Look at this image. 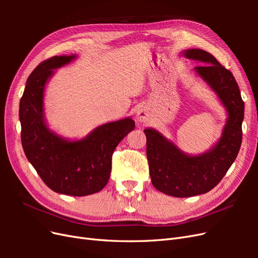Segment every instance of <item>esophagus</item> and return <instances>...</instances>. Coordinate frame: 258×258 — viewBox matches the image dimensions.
<instances>
[{
    "label": "esophagus",
    "instance_id": "obj_1",
    "mask_svg": "<svg viewBox=\"0 0 258 258\" xmlns=\"http://www.w3.org/2000/svg\"><path fill=\"white\" fill-rule=\"evenodd\" d=\"M151 113L146 107H140L137 112V120L140 122H145L150 120Z\"/></svg>",
    "mask_w": 258,
    "mask_h": 258
}]
</instances>
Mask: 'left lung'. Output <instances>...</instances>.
I'll list each match as a JSON object with an SVG mask.
<instances>
[{
	"instance_id": "1",
	"label": "left lung",
	"mask_w": 258,
	"mask_h": 258,
	"mask_svg": "<svg viewBox=\"0 0 258 258\" xmlns=\"http://www.w3.org/2000/svg\"><path fill=\"white\" fill-rule=\"evenodd\" d=\"M184 56L200 61L195 68L221 99L228 113L223 136L212 150L188 156L154 129H145L146 156L152 183L169 196L185 198L206 194L222 181L237 158L242 142L244 102L229 70L206 50L188 49Z\"/></svg>"
}]
</instances>
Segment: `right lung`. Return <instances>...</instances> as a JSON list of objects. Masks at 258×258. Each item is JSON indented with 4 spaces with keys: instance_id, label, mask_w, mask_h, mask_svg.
Instances as JSON below:
<instances>
[{
    "instance_id": "obj_1",
    "label": "right lung",
    "mask_w": 258,
    "mask_h": 258,
    "mask_svg": "<svg viewBox=\"0 0 258 258\" xmlns=\"http://www.w3.org/2000/svg\"><path fill=\"white\" fill-rule=\"evenodd\" d=\"M74 58L54 56L33 70L20 99L19 118L23 151L43 182L53 191L80 197L103 189L115 148L135 129V121L124 118L104 123L76 142L66 141L47 128L43 113L46 82L54 69Z\"/></svg>"
}]
</instances>
